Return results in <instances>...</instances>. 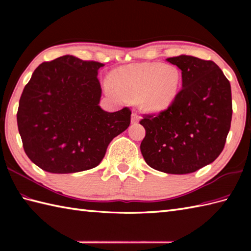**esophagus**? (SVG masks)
I'll list each match as a JSON object with an SVG mask.
<instances>
[{
  "label": "esophagus",
  "instance_id": "1",
  "mask_svg": "<svg viewBox=\"0 0 251 251\" xmlns=\"http://www.w3.org/2000/svg\"><path fill=\"white\" fill-rule=\"evenodd\" d=\"M141 117L138 115L137 113H132L131 114V123H134V124H136V123H138L140 121Z\"/></svg>",
  "mask_w": 251,
  "mask_h": 251
}]
</instances>
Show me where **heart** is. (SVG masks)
<instances>
[{
  "label": "heart",
  "mask_w": 251,
  "mask_h": 251,
  "mask_svg": "<svg viewBox=\"0 0 251 251\" xmlns=\"http://www.w3.org/2000/svg\"><path fill=\"white\" fill-rule=\"evenodd\" d=\"M182 76L177 67L162 63H141L116 69L110 74V85L117 94L135 101L150 113H159L177 99Z\"/></svg>",
  "instance_id": "1"
}]
</instances>
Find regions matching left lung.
I'll use <instances>...</instances> for the list:
<instances>
[{
  "label": "left lung",
  "mask_w": 251,
  "mask_h": 251,
  "mask_svg": "<svg viewBox=\"0 0 251 251\" xmlns=\"http://www.w3.org/2000/svg\"><path fill=\"white\" fill-rule=\"evenodd\" d=\"M166 60L181 70L182 89L167 110L143 115L140 150L158 172L194 173L225 148L232 121L231 85L214 61L188 55Z\"/></svg>",
  "instance_id": "obj_1"
}]
</instances>
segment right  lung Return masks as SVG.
<instances>
[{"instance_id":"right-lung-1","label":"right lung","mask_w":251,"mask_h":251,"mask_svg":"<svg viewBox=\"0 0 251 251\" xmlns=\"http://www.w3.org/2000/svg\"><path fill=\"white\" fill-rule=\"evenodd\" d=\"M103 63L71 55L43 62L25 85L17 112L26 155L45 172L72 174L98 166L113 138L130 124L128 108H100Z\"/></svg>"}]
</instances>
